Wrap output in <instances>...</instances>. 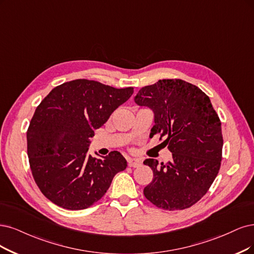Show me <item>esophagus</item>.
Masks as SVG:
<instances>
[{"label": "esophagus", "instance_id": "34e87169", "mask_svg": "<svg viewBox=\"0 0 254 254\" xmlns=\"http://www.w3.org/2000/svg\"><path fill=\"white\" fill-rule=\"evenodd\" d=\"M140 164H141V161H140V160H133V159H127V165L129 167H138Z\"/></svg>", "mask_w": 254, "mask_h": 254}]
</instances>
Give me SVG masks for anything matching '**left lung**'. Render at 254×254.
<instances>
[{
    "label": "left lung",
    "instance_id": "left-lung-1",
    "mask_svg": "<svg viewBox=\"0 0 254 254\" xmlns=\"http://www.w3.org/2000/svg\"><path fill=\"white\" fill-rule=\"evenodd\" d=\"M135 102L154 111L151 136L165 137L163 143L173 153L167 163L143 162L154 174L144 187L145 198L164 210L190 208L208 191L220 171L223 136L217 112L201 89L182 79L143 87Z\"/></svg>",
    "mask_w": 254,
    "mask_h": 254
}]
</instances>
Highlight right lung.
<instances>
[{"label": "right lung", "mask_w": 254, "mask_h": 254, "mask_svg": "<svg viewBox=\"0 0 254 254\" xmlns=\"http://www.w3.org/2000/svg\"><path fill=\"white\" fill-rule=\"evenodd\" d=\"M134 92L95 80L75 79L55 87L37 106L27 129L33 179L52 203L69 210L99 201L113 178L127 168L119 152L88 155L90 138Z\"/></svg>", "instance_id": "add662e5"}]
</instances>
